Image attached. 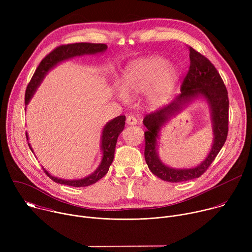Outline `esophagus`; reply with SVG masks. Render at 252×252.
Returning a JSON list of instances; mask_svg holds the SVG:
<instances>
[{
	"instance_id": "obj_1",
	"label": "esophagus",
	"mask_w": 252,
	"mask_h": 252,
	"mask_svg": "<svg viewBox=\"0 0 252 252\" xmlns=\"http://www.w3.org/2000/svg\"><path fill=\"white\" fill-rule=\"evenodd\" d=\"M126 124H127V125H130V126H133V125H136V124H137V121H136V119H135L134 117L128 116V117L126 118Z\"/></svg>"
}]
</instances>
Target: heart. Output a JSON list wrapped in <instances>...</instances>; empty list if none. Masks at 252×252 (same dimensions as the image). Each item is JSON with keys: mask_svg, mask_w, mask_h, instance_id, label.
<instances>
[{"mask_svg": "<svg viewBox=\"0 0 252 252\" xmlns=\"http://www.w3.org/2000/svg\"><path fill=\"white\" fill-rule=\"evenodd\" d=\"M179 79L177 67L160 56L143 57L129 63L125 68L122 84H115L118 98L127 102L130 96L145 93L151 106L164 104Z\"/></svg>", "mask_w": 252, "mask_h": 252, "instance_id": "obj_1", "label": "heart"}]
</instances>
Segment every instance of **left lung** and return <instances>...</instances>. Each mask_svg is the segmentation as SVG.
<instances>
[{
  "instance_id": "1",
  "label": "left lung",
  "mask_w": 252,
  "mask_h": 252,
  "mask_svg": "<svg viewBox=\"0 0 252 252\" xmlns=\"http://www.w3.org/2000/svg\"><path fill=\"white\" fill-rule=\"evenodd\" d=\"M190 65L182 91L170 103L143 119L148 128L145 132V158L150 170L162 181L181 183L197 178L208 168L217 158L227 137L228 132V95L222 79L208 59L189 47ZM203 98L210 106L214 143L208 157L197 167L190 169H173L164 165L157 154V139L161 126L174 114L191 101Z\"/></svg>"
}]
</instances>
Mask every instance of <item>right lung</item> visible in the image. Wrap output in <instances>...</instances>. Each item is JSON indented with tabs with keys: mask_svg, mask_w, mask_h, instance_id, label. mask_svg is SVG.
Returning <instances> with one entry per match:
<instances>
[{
	"mask_svg": "<svg viewBox=\"0 0 252 252\" xmlns=\"http://www.w3.org/2000/svg\"><path fill=\"white\" fill-rule=\"evenodd\" d=\"M106 49H107V46L104 44H91V43L69 44V45H63L56 48L40 63L39 66L34 71L31 82L27 87L26 94H25L26 109H27L28 103L32 99L33 94L42 84V81L44 80L46 75L57 64L66 60L73 59L75 57L101 54L105 52ZM125 124H126V117L120 116L110 121L109 123H106V125L103 126L102 132H101V141H100V150L102 153L101 161L97 166V168L90 175L81 179H71L70 181V179H63V178L53 176L52 174L49 173V171H47L43 167L45 172L48 174V176L51 179H53L55 183H58L61 185H65V186L74 187V188H81V187H89L91 185L95 184L102 176L106 174L107 171H109V168L114 160L117 140L120 133L125 128ZM26 135H27V139L29 140V136L27 132H26ZM28 145L31 151L33 153L29 141H28Z\"/></svg>",
	"mask_w": 252,
	"mask_h": 252,
	"instance_id": "1",
	"label": "right lung"
}]
</instances>
